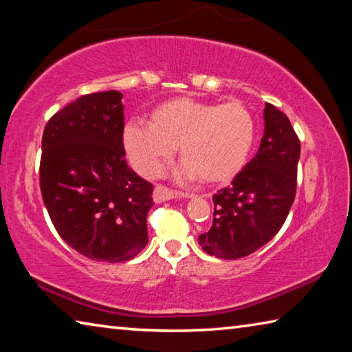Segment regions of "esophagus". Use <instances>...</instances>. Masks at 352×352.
<instances>
[{"mask_svg": "<svg viewBox=\"0 0 352 352\" xmlns=\"http://www.w3.org/2000/svg\"><path fill=\"white\" fill-rule=\"evenodd\" d=\"M153 201L155 204H163V201H168V200H172L175 197H183V199H190L192 195L190 194H183V192H175V190H172L169 188L163 186V184H157L153 189Z\"/></svg>", "mask_w": 352, "mask_h": 352, "instance_id": "1", "label": "esophagus"}]
</instances>
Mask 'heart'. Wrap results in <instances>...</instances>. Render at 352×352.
<instances>
[{"mask_svg":"<svg viewBox=\"0 0 352 352\" xmlns=\"http://www.w3.org/2000/svg\"><path fill=\"white\" fill-rule=\"evenodd\" d=\"M254 138V118L242 102L190 98L166 100L151 113L148 124L129 122L122 133L130 162L142 175H157L178 146L183 180L204 178L210 184L228 183L239 174Z\"/></svg>","mask_w":352,"mask_h":352,"instance_id":"heart-1","label":"heart"}]
</instances>
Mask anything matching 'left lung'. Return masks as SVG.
Masks as SVG:
<instances>
[{"instance_id":"obj_1","label":"left lung","mask_w":352,"mask_h":352,"mask_svg":"<svg viewBox=\"0 0 352 352\" xmlns=\"http://www.w3.org/2000/svg\"><path fill=\"white\" fill-rule=\"evenodd\" d=\"M264 136L258 153L214 194L212 226L199 236L208 254L239 259L265 245L289 216L296 192L300 140L289 118L265 104Z\"/></svg>"}]
</instances>
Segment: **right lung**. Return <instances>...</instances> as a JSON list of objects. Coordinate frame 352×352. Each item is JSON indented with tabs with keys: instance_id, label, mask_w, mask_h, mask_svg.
<instances>
[{
	"instance_id": "add662e5",
	"label": "right lung",
	"mask_w": 352,
	"mask_h": 352,
	"mask_svg": "<svg viewBox=\"0 0 352 352\" xmlns=\"http://www.w3.org/2000/svg\"><path fill=\"white\" fill-rule=\"evenodd\" d=\"M122 94H85L47 121L40 189L62 239L88 259L124 262L147 245L152 183L136 175L122 144Z\"/></svg>"
}]
</instances>
